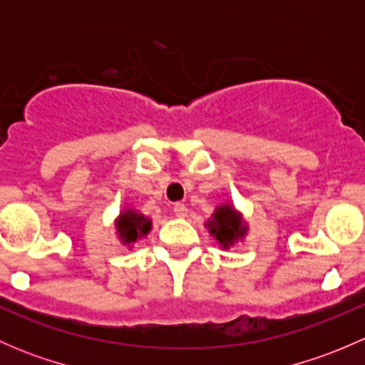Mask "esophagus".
<instances>
[{
	"label": "esophagus",
	"mask_w": 365,
	"mask_h": 365,
	"mask_svg": "<svg viewBox=\"0 0 365 365\" xmlns=\"http://www.w3.org/2000/svg\"><path fill=\"white\" fill-rule=\"evenodd\" d=\"M187 213H189V208H187L183 203H176L175 205V215L176 217H187Z\"/></svg>",
	"instance_id": "34e87169"
}]
</instances>
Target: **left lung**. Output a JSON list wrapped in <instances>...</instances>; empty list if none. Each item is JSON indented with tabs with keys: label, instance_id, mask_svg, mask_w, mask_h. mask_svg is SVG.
<instances>
[{
	"label": "left lung",
	"instance_id": "obj_1",
	"mask_svg": "<svg viewBox=\"0 0 365 365\" xmlns=\"http://www.w3.org/2000/svg\"><path fill=\"white\" fill-rule=\"evenodd\" d=\"M205 226H208L210 235L219 242L222 249L233 247L238 240L247 235L249 230L242 213L230 203L217 206L215 212L212 213V219H208Z\"/></svg>",
	"mask_w": 365,
	"mask_h": 365
}]
</instances>
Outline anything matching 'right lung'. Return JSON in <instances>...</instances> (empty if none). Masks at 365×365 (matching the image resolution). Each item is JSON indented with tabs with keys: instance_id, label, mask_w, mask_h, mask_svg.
Here are the masks:
<instances>
[{
	"instance_id": "add662e5",
	"label": "right lung",
	"mask_w": 365,
	"mask_h": 365,
	"mask_svg": "<svg viewBox=\"0 0 365 365\" xmlns=\"http://www.w3.org/2000/svg\"><path fill=\"white\" fill-rule=\"evenodd\" d=\"M118 238L123 245H134L152 230V219L139 213L134 208H125L114 220ZM132 249V247H130Z\"/></svg>"
}]
</instances>
